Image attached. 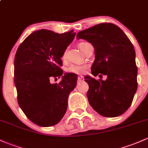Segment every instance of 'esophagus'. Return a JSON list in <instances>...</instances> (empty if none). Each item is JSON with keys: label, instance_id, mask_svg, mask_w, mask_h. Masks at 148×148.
<instances>
[{"label": "esophagus", "instance_id": "esophagus-1", "mask_svg": "<svg viewBox=\"0 0 148 148\" xmlns=\"http://www.w3.org/2000/svg\"><path fill=\"white\" fill-rule=\"evenodd\" d=\"M84 80H85V78H84L83 76H78L77 77V82H82V81H84Z\"/></svg>", "mask_w": 148, "mask_h": 148}]
</instances>
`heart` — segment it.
Here are the masks:
<instances>
[{"instance_id": "1", "label": "heart", "mask_w": 148, "mask_h": 148, "mask_svg": "<svg viewBox=\"0 0 148 148\" xmlns=\"http://www.w3.org/2000/svg\"><path fill=\"white\" fill-rule=\"evenodd\" d=\"M86 44V42H81L79 44V47H80V50H83L84 45ZM66 56V51L63 53V58H65ZM85 71V67L84 66H80V65H75L72 64L66 69V71L68 73H73V74H81L83 73Z\"/></svg>"}]
</instances>
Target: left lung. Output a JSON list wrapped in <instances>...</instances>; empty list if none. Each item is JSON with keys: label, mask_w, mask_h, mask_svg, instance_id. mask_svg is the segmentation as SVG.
<instances>
[{"label": "left lung", "mask_w": 148, "mask_h": 148, "mask_svg": "<svg viewBox=\"0 0 148 148\" xmlns=\"http://www.w3.org/2000/svg\"><path fill=\"white\" fill-rule=\"evenodd\" d=\"M76 36L90 42L95 48L92 74L107 76L106 80L85 77L89 85V103L103 116L121 115L131 105L138 87L133 45L125 33L112 23L95 25Z\"/></svg>", "instance_id": "obj_1"}]
</instances>
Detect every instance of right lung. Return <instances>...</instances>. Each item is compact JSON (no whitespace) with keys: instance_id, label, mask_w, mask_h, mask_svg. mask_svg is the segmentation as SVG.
<instances>
[{"instance_id":"right-lung-1","label":"right lung","mask_w":148,"mask_h":148,"mask_svg":"<svg viewBox=\"0 0 148 148\" xmlns=\"http://www.w3.org/2000/svg\"><path fill=\"white\" fill-rule=\"evenodd\" d=\"M75 36L73 29L63 34L38 30L17 49L14 61L17 101L36 125H54L66 114L68 95L76 86L77 77L68 73L59 83L51 84L50 80L63 75L61 57Z\"/></svg>"}]
</instances>
